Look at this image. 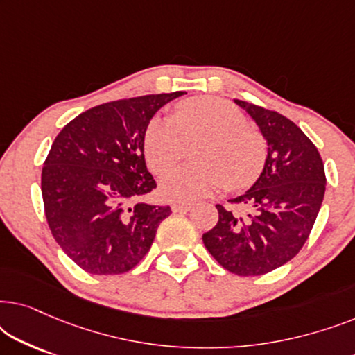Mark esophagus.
<instances>
[{
	"label": "esophagus",
	"mask_w": 355,
	"mask_h": 355,
	"mask_svg": "<svg viewBox=\"0 0 355 355\" xmlns=\"http://www.w3.org/2000/svg\"><path fill=\"white\" fill-rule=\"evenodd\" d=\"M192 207H193L192 203H187V202H174L171 205L174 213H186V211L191 210Z\"/></svg>",
	"instance_id": "34e87169"
}]
</instances>
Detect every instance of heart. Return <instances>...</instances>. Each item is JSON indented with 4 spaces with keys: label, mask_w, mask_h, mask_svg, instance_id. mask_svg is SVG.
Masks as SVG:
<instances>
[{
    "label": "heart",
    "mask_w": 355,
    "mask_h": 355,
    "mask_svg": "<svg viewBox=\"0 0 355 355\" xmlns=\"http://www.w3.org/2000/svg\"><path fill=\"white\" fill-rule=\"evenodd\" d=\"M193 144H198L193 150L198 164L176 168L162 179L163 196L171 200H197L225 184L232 191L249 187L260 178L268 157L265 137L249 128L237 106L218 96H193L176 106L174 119L153 118L148 123L144 135L148 168L166 173Z\"/></svg>",
    "instance_id": "heart-1"
}]
</instances>
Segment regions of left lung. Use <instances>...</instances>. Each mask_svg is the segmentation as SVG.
<instances>
[{"mask_svg":"<svg viewBox=\"0 0 355 355\" xmlns=\"http://www.w3.org/2000/svg\"><path fill=\"white\" fill-rule=\"evenodd\" d=\"M234 101L259 124L268 157L254 186L230 200L242 211L216 205V226L202 239L223 268L260 276L302 249L322 207L327 176L317 147L299 125L276 111Z\"/></svg>","mask_w":355,"mask_h":355,"instance_id":"left-lung-1","label":"left lung"}]
</instances>
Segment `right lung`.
<instances>
[{"mask_svg":"<svg viewBox=\"0 0 355 355\" xmlns=\"http://www.w3.org/2000/svg\"><path fill=\"white\" fill-rule=\"evenodd\" d=\"M184 92L94 106L66 124L42 169L45 216L64 254L90 275H123L147 255L169 205L144 197L157 189L144 157L153 114Z\"/></svg>","mask_w":355,"mask_h":355,"instance_id":"right-lung-1","label":"right lung"}]
</instances>
